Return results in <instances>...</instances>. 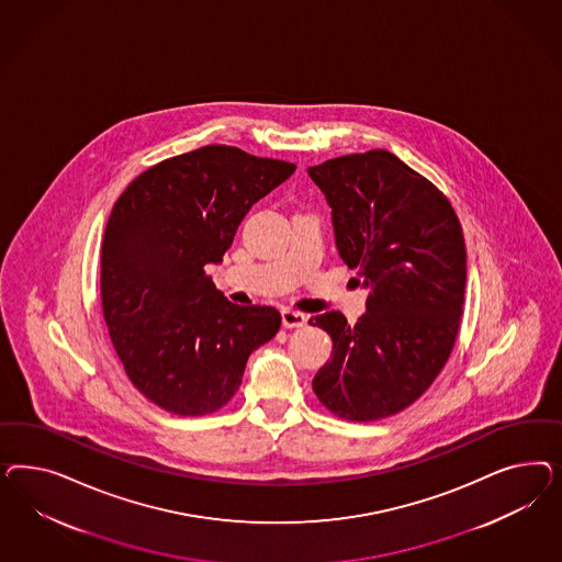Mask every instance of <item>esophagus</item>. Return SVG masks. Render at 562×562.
<instances>
[{
	"label": "esophagus",
	"instance_id": "obj_1",
	"mask_svg": "<svg viewBox=\"0 0 562 562\" xmlns=\"http://www.w3.org/2000/svg\"><path fill=\"white\" fill-rule=\"evenodd\" d=\"M282 324L284 327H303L306 324V315L294 308H282Z\"/></svg>",
	"mask_w": 562,
	"mask_h": 562
}]
</instances>
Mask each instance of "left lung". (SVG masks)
I'll return each mask as SVG.
<instances>
[{"label":"left lung","mask_w":562,"mask_h":562,"mask_svg":"<svg viewBox=\"0 0 562 562\" xmlns=\"http://www.w3.org/2000/svg\"><path fill=\"white\" fill-rule=\"evenodd\" d=\"M308 177L331 207L341 261L369 289L357 324L340 311L308 322L334 341L313 392L346 420L387 418L430 387L453 350L465 292L461 224L441 191L387 150L331 158Z\"/></svg>","instance_id":"obj_1"}]
</instances>
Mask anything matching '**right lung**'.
I'll use <instances>...</instances> for the list:
<instances>
[{
	"instance_id": "obj_1",
	"label": "right lung",
	"mask_w": 562,
	"mask_h": 562,
	"mask_svg": "<svg viewBox=\"0 0 562 562\" xmlns=\"http://www.w3.org/2000/svg\"><path fill=\"white\" fill-rule=\"evenodd\" d=\"M296 165L210 144L136 177L102 238V315L137 392L179 416H204L237 393L249 355L278 334L273 306L228 303L221 263L251 205Z\"/></svg>"
}]
</instances>
